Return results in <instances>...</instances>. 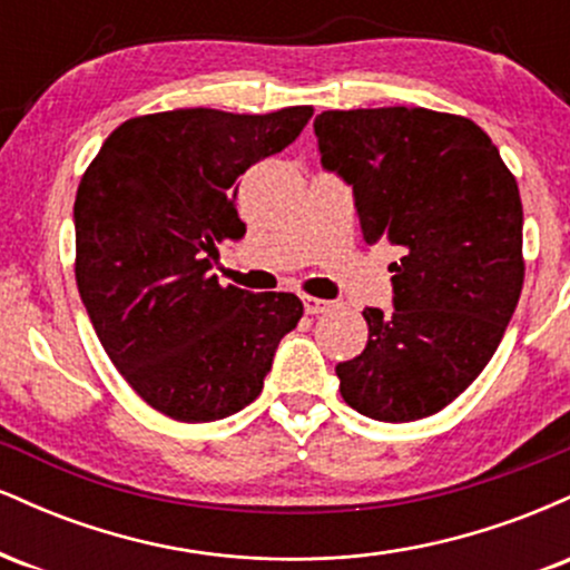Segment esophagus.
Listing matches in <instances>:
<instances>
[{"instance_id": "esophagus-1", "label": "esophagus", "mask_w": 570, "mask_h": 570, "mask_svg": "<svg viewBox=\"0 0 570 570\" xmlns=\"http://www.w3.org/2000/svg\"><path fill=\"white\" fill-rule=\"evenodd\" d=\"M303 305H305V313H311V316H318V313H326V311H330V307H332L330 299L311 297V294H305Z\"/></svg>"}]
</instances>
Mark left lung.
<instances>
[{
  "mask_svg": "<svg viewBox=\"0 0 570 570\" xmlns=\"http://www.w3.org/2000/svg\"><path fill=\"white\" fill-rule=\"evenodd\" d=\"M313 130L322 166L353 187L364 240L402 248L389 267L394 311L364 307L367 348L335 367L340 394L375 421L434 415L485 370L520 299L514 176L461 115L330 109Z\"/></svg>",
  "mask_w": 570,
  "mask_h": 570,
  "instance_id": "1",
  "label": "left lung"
}]
</instances>
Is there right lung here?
Masks as SVG:
<instances>
[{
  "instance_id": "right-lung-1",
  "label": "right lung",
  "mask_w": 570,
  "mask_h": 570,
  "mask_svg": "<svg viewBox=\"0 0 570 570\" xmlns=\"http://www.w3.org/2000/svg\"><path fill=\"white\" fill-rule=\"evenodd\" d=\"M311 115L198 107L134 117L82 174V305L130 389L174 421H219L252 404L281 337L303 318L289 292L219 286L208 257L217 240L246 233L235 212L238 176L289 147Z\"/></svg>"
}]
</instances>
